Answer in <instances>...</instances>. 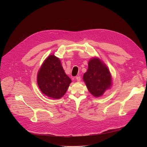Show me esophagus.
Returning a JSON list of instances; mask_svg holds the SVG:
<instances>
[{
  "label": "esophagus",
  "mask_w": 147,
  "mask_h": 147,
  "mask_svg": "<svg viewBox=\"0 0 147 147\" xmlns=\"http://www.w3.org/2000/svg\"><path fill=\"white\" fill-rule=\"evenodd\" d=\"M76 80H77V81H80V80H81V77L80 76H77V77H76Z\"/></svg>",
  "instance_id": "34e87169"
}]
</instances>
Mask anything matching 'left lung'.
<instances>
[{"label": "left lung", "instance_id": "left-lung-1", "mask_svg": "<svg viewBox=\"0 0 147 147\" xmlns=\"http://www.w3.org/2000/svg\"><path fill=\"white\" fill-rule=\"evenodd\" d=\"M88 91L94 96H101L111 86L109 70L98 58H93L88 62L87 71L83 76Z\"/></svg>", "mask_w": 147, "mask_h": 147}]
</instances>
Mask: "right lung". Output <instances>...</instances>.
Segmentation results:
<instances>
[{
  "label": "right lung",
  "mask_w": 147,
  "mask_h": 147,
  "mask_svg": "<svg viewBox=\"0 0 147 147\" xmlns=\"http://www.w3.org/2000/svg\"><path fill=\"white\" fill-rule=\"evenodd\" d=\"M71 82L59 58L53 55L44 61L38 73L37 82L40 91L52 98L59 99L63 96Z\"/></svg>",
  "instance_id": "add662e5"
}]
</instances>
